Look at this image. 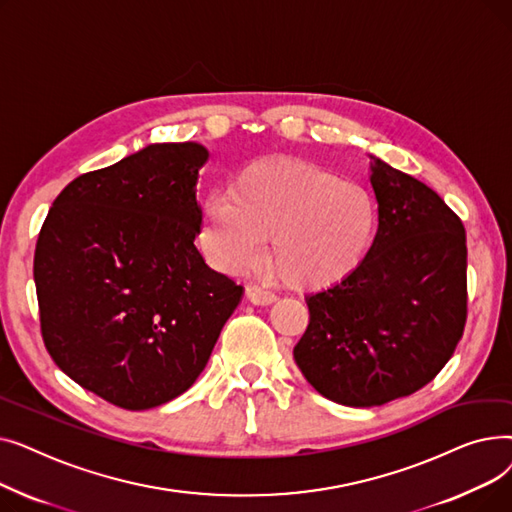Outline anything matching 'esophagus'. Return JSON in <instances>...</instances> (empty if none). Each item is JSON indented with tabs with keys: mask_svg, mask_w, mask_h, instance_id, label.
<instances>
[{
	"mask_svg": "<svg viewBox=\"0 0 512 512\" xmlns=\"http://www.w3.org/2000/svg\"><path fill=\"white\" fill-rule=\"evenodd\" d=\"M245 297H247V301H249V303H253V305H261V307H265V305H272V303L276 301V294L267 292V290H263V288L255 286V284H249V286L245 288Z\"/></svg>",
	"mask_w": 512,
	"mask_h": 512,
	"instance_id": "esophagus-1",
	"label": "esophagus"
}]
</instances>
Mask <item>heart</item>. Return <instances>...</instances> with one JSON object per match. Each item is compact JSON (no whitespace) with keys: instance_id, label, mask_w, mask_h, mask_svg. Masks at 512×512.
<instances>
[{"instance_id":"1","label":"heart","mask_w":512,"mask_h":512,"mask_svg":"<svg viewBox=\"0 0 512 512\" xmlns=\"http://www.w3.org/2000/svg\"><path fill=\"white\" fill-rule=\"evenodd\" d=\"M378 203L367 188L309 161H251L201 207L199 240L209 263L240 274L259 263L272 236V261L286 284L332 288L351 278L378 234Z\"/></svg>"}]
</instances>
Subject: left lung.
I'll return each mask as SVG.
<instances>
[{
	"label": "left lung",
	"instance_id": "8db88e82",
	"mask_svg": "<svg viewBox=\"0 0 512 512\" xmlns=\"http://www.w3.org/2000/svg\"><path fill=\"white\" fill-rule=\"evenodd\" d=\"M380 224L359 270L307 297L294 346L307 382L346 407H378L432 382L467 321V238L459 215L417 178L371 164Z\"/></svg>",
	"mask_w": 512,
	"mask_h": 512
}]
</instances>
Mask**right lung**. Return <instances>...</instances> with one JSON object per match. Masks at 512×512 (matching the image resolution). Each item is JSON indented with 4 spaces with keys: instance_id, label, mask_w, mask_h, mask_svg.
Wrapping results in <instances>:
<instances>
[{
    "instance_id": "obj_1",
    "label": "right lung",
    "mask_w": 512,
    "mask_h": 512,
    "mask_svg": "<svg viewBox=\"0 0 512 512\" xmlns=\"http://www.w3.org/2000/svg\"><path fill=\"white\" fill-rule=\"evenodd\" d=\"M199 143H155L74 178L35 249L47 353L78 386L128 411L195 384L242 297L195 247Z\"/></svg>"
}]
</instances>
